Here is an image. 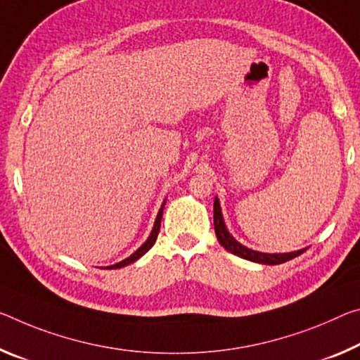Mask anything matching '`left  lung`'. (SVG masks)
Here are the masks:
<instances>
[{"label":"left lung","instance_id":"1","mask_svg":"<svg viewBox=\"0 0 360 360\" xmlns=\"http://www.w3.org/2000/svg\"><path fill=\"white\" fill-rule=\"evenodd\" d=\"M213 211H214V232H216V237H218V242L227 250V252L240 256L243 259L259 262V264L276 266V264H282V262L293 259L301 253H304L306 248L298 250V252H292V253H262V252H255L252 248H247L240 242H237L236 238L231 236L229 231H227L224 219H222L221 205H219L218 197H214Z\"/></svg>","mask_w":360,"mask_h":360}]
</instances>
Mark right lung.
I'll return each instance as SVG.
<instances>
[{
  "label": "right lung",
  "instance_id": "right-lung-1",
  "mask_svg": "<svg viewBox=\"0 0 360 360\" xmlns=\"http://www.w3.org/2000/svg\"><path fill=\"white\" fill-rule=\"evenodd\" d=\"M163 208H165V202H163V205H162V208H160V211H158V214H157V219H155V224H153V229H152V232H150V236H149V238H147V240L141 245V247L136 250V252L129 256V258H127V259H123V261H120V262H117V264H112V266H107L105 269H120V267H124V266H128V264H131V262H134V261H138L141 256H144L147 252H149V250L153 247V243H155V240H157V236H158V231H160V224H162V216H163Z\"/></svg>",
  "mask_w": 360,
  "mask_h": 360
}]
</instances>
